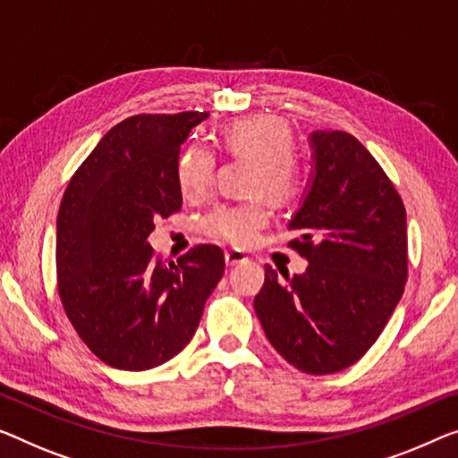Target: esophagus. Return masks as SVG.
Listing matches in <instances>:
<instances>
[{
    "label": "esophagus",
    "instance_id": "esophagus-1",
    "mask_svg": "<svg viewBox=\"0 0 458 458\" xmlns=\"http://www.w3.org/2000/svg\"><path fill=\"white\" fill-rule=\"evenodd\" d=\"M224 259H226L228 267H234V265H241V263H247L249 261V257L244 255L242 250H238V249H230V250L224 252Z\"/></svg>",
    "mask_w": 458,
    "mask_h": 458
}]
</instances>
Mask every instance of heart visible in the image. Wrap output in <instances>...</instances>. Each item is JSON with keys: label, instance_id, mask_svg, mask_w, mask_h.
<instances>
[{"label": "heart", "instance_id": "1", "mask_svg": "<svg viewBox=\"0 0 458 458\" xmlns=\"http://www.w3.org/2000/svg\"><path fill=\"white\" fill-rule=\"evenodd\" d=\"M224 148L232 154L257 160L250 191L265 193L273 201H288L298 189V176L292 154L294 135L288 123L259 114L230 123L222 133ZM216 174V156L203 143H193L181 154L176 179L182 195L199 199L209 191ZM269 220V209L261 199L220 203L203 220V228L217 241L244 247Z\"/></svg>", "mask_w": 458, "mask_h": 458}]
</instances>
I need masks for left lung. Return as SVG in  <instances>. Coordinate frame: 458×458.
I'll list each match as a JSON object with an SVG mask.
<instances>
[{"label": "left lung", "instance_id": "obj_1", "mask_svg": "<svg viewBox=\"0 0 458 458\" xmlns=\"http://www.w3.org/2000/svg\"><path fill=\"white\" fill-rule=\"evenodd\" d=\"M310 176L288 230L309 267L265 265L255 312L282 358L309 374L356 364L378 339L407 282V217L372 154L345 131L309 135Z\"/></svg>", "mask_w": 458, "mask_h": 458}]
</instances>
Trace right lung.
I'll list each match as a JSON object with an SVG mask.
<instances>
[{"label": "right lung", "mask_w": 458, "mask_h": 458, "mask_svg": "<svg viewBox=\"0 0 458 458\" xmlns=\"http://www.w3.org/2000/svg\"><path fill=\"white\" fill-rule=\"evenodd\" d=\"M208 113L121 121L73 174L57 214V279L65 315L94 356L119 370L174 358L224 276V252L201 244L176 263L154 259V222L182 206L181 146Z\"/></svg>", "instance_id": "right-lung-1"}]
</instances>
